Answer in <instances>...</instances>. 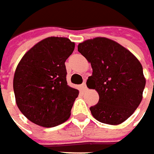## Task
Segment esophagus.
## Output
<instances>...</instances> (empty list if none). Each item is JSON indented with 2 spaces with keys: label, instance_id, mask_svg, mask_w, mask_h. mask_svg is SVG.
Wrapping results in <instances>:
<instances>
[{
  "label": "esophagus",
  "instance_id": "obj_1",
  "mask_svg": "<svg viewBox=\"0 0 154 154\" xmlns=\"http://www.w3.org/2000/svg\"><path fill=\"white\" fill-rule=\"evenodd\" d=\"M82 89L83 90H86L87 89V86H86V81H85V79L84 80V83L82 84Z\"/></svg>",
  "mask_w": 154,
  "mask_h": 154
}]
</instances>
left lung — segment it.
Returning a JSON list of instances; mask_svg holds the SVG:
<instances>
[{
	"instance_id": "8db88e82",
	"label": "left lung",
	"mask_w": 154,
	"mask_h": 154,
	"mask_svg": "<svg viewBox=\"0 0 154 154\" xmlns=\"http://www.w3.org/2000/svg\"><path fill=\"white\" fill-rule=\"evenodd\" d=\"M78 51L93 69L86 85L100 96L99 103L89 108L92 115L103 124H122L143 99L146 80L141 63L126 48L104 37L79 43Z\"/></svg>"
}]
</instances>
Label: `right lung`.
<instances>
[{
  "label": "right lung",
  "instance_id": "1",
  "mask_svg": "<svg viewBox=\"0 0 154 154\" xmlns=\"http://www.w3.org/2000/svg\"><path fill=\"white\" fill-rule=\"evenodd\" d=\"M75 43L65 37H48L27 51L16 67L13 89L17 106L34 124L51 128L63 124L79 90L68 85L65 62Z\"/></svg>",
  "mask_w": 154,
  "mask_h": 154
}]
</instances>
